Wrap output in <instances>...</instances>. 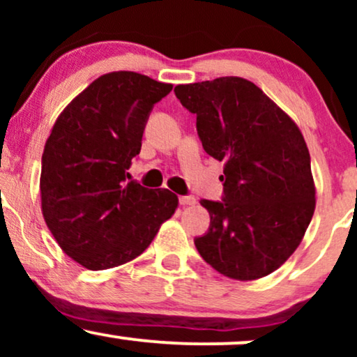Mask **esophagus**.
I'll return each mask as SVG.
<instances>
[{
    "label": "esophagus",
    "mask_w": 357,
    "mask_h": 357,
    "mask_svg": "<svg viewBox=\"0 0 357 357\" xmlns=\"http://www.w3.org/2000/svg\"><path fill=\"white\" fill-rule=\"evenodd\" d=\"M196 203L195 196H179V204L181 206H191V204Z\"/></svg>",
    "instance_id": "1"
}]
</instances>
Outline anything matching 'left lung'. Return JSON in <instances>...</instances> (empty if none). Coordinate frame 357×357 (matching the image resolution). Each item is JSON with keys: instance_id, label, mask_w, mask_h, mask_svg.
I'll use <instances>...</instances> for the list:
<instances>
[{"instance_id": "1", "label": "left lung", "mask_w": 357, "mask_h": 357, "mask_svg": "<svg viewBox=\"0 0 357 357\" xmlns=\"http://www.w3.org/2000/svg\"><path fill=\"white\" fill-rule=\"evenodd\" d=\"M196 114L203 149L223 161L221 202L202 199L210 228L196 236L199 255L236 280H255L296 252L312 220L310 154L296 122L252 82L220 77L178 85Z\"/></svg>"}]
</instances>
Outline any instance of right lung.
Returning <instances> with one entry per match:
<instances>
[{
	"label": "right lung",
	"mask_w": 357,
	"mask_h": 357,
	"mask_svg": "<svg viewBox=\"0 0 357 357\" xmlns=\"http://www.w3.org/2000/svg\"><path fill=\"white\" fill-rule=\"evenodd\" d=\"M171 90L136 72L105 73L56 119L42 155V211L82 267L105 270L139 257L173 216L174 192L127 181L151 110Z\"/></svg>",
	"instance_id": "1"
}]
</instances>
